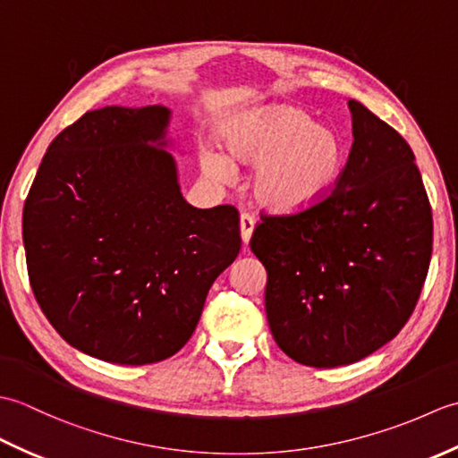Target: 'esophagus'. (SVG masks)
<instances>
[{"mask_svg": "<svg viewBox=\"0 0 458 458\" xmlns=\"http://www.w3.org/2000/svg\"><path fill=\"white\" fill-rule=\"evenodd\" d=\"M254 226H256L254 214L242 212L240 214V234H242V240H244V244H248V242H250L251 232H254Z\"/></svg>", "mask_w": 458, "mask_h": 458, "instance_id": "esophagus-1", "label": "esophagus"}]
</instances>
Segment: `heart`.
<instances>
[{"instance_id":"heart-1","label":"heart","mask_w":458,"mask_h":458,"mask_svg":"<svg viewBox=\"0 0 458 458\" xmlns=\"http://www.w3.org/2000/svg\"><path fill=\"white\" fill-rule=\"evenodd\" d=\"M230 159L256 163L251 191L259 204L279 212L307 208L335 187L344 167L340 135L317 125L293 106H269L234 120L224 130ZM226 155L202 151V169L214 181L226 182L234 174Z\"/></svg>"}]
</instances>
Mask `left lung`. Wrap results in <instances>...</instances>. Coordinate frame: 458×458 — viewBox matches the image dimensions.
Returning a JSON list of instances; mask_svg holds the SVG:
<instances>
[{
	"mask_svg": "<svg viewBox=\"0 0 458 458\" xmlns=\"http://www.w3.org/2000/svg\"><path fill=\"white\" fill-rule=\"evenodd\" d=\"M352 149L335 187L266 214L250 248L266 266V313L295 362L335 368L376 352L410 320L429 269L431 204L410 145L356 100Z\"/></svg>",
	"mask_w": 458,
	"mask_h": 458,
	"instance_id": "obj_1",
	"label": "left lung"
}]
</instances>
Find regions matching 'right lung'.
<instances>
[{"mask_svg":"<svg viewBox=\"0 0 458 458\" xmlns=\"http://www.w3.org/2000/svg\"><path fill=\"white\" fill-rule=\"evenodd\" d=\"M165 106L86 112L56 135L23 207L27 274L68 344L143 366L192 336L242 248L232 204L194 208L163 148Z\"/></svg>","mask_w":458,"mask_h":458,"instance_id":"obj_1","label":"right lung"}]
</instances>
